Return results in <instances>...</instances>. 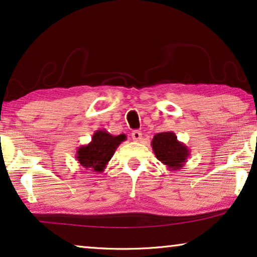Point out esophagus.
I'll list each match as a JSON object with an SVG mask.
<instances>
[{
    "label": "esophagus",
    "instance_id": "34e87169",
    "mask_svg": "<svg viewBox=\"0 0 257 257\" xmlns=\"http://www.w3.org/2000/svg\"><path fill=\"white\" fill-rule=\"evenodd\" d=\"M132 137L134 141L139 142L142 140V133L140 132V130H134V132L132 133Z\"/></svg>",
    "mask_w": 257,
    "mask_h": 257
}]
</instances>
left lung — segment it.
<instances>
[{"instance_id": "obj_1", "label": "left lung", "mask_w": 257, "mask_h": 257, "mask_svg": "<svg viewBox=\"0 0 257 257\" xmlns=\"http://www.w3.org/2000/svg\"><path fill=\"white\" fill-rule=\"evenodd\" d=\"M151 147L157 159L170 171L181 170L190 155L188 147L180 142L173 132L156 134L151 142Z\"/></svg>"}]
</instances>
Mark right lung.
Wrapping results in <instances>:
<instances>
[{
  "label": "right lung",
  "mask_w": 257,
  "mask_h": 257,
  "mask_svg": "<svg viewBox=\"0 0 257 257\" xmlns=\"http://www.w3.org/2000/svg\"><path fill=\"white\" fill-rule=\"evenodd\" d=\"M127 136L124 134L114 136L107 130H97L89 144L82 145L76 152V159L79 166L92 174L104 172L105 167L116 149Z\"/></svg>",
  "instance_id": "obj_1"
}]
</instances>
